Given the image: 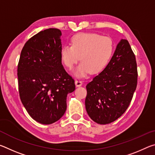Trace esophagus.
<instances>
[{"mask_svg":"<svg viewBox=\"0 0 155 155\" xmlns=\"http://www.w3.org/2000/svg\"><path fill=\"white\" fill-rule=\"evenodd\" d=\"M82 84H83L82 81H81L79 79H77V80L75 81V85H76V86H77V87H79V86L82 85Z\"/></svg>","mask_w":155,"mask_h":155,"instance_id":"34e87169","label":"esophagus"}]
</instances>
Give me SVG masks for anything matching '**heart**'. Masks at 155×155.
Masks as SVG:
<instances>
[{
    "mask_svg": "<svg viewBox=\"0 0 155 155\" xmlns=\"http://www.w3.org/2000/svg\"><path fill=\"white\" fill-rule=\"evenodd\" d=\"M115 51L114 40L109 36L94 33H79L71 38V46L66 44L60 52L64 64L72 69L79 59L82 61L74 74L83 77L91 72L98 74L109 65Z\"/></svg>",
    "mask_w": 155,
    "mask_h": 155,
    "instance_id": "b5f03b06",
    "label": "heart"
}]
</instances>
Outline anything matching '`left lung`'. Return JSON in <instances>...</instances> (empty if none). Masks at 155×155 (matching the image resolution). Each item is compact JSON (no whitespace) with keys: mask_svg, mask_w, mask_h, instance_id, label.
<instances>
[{"mask_svg":"<svg viewBox=\"0 0 155 155\" xmlns=\"http://www.w3.org/2000/svg\"><path fill=\"white\" fill-rule=\"evenodd\" d=\"M135 55L127 40L117 45L111 61L86 85L85 108L100 124L114 122L130 105L137 84Z\"/></svg>","mask_w":155,"mask_h":155,"instance_id":"8db88e82","label":"left lung"}]
</instances>
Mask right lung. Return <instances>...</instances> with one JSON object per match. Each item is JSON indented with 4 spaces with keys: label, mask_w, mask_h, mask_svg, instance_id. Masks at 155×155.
I'll use <instances>...</instances> for the list:
<instances>
[{
    "label": "right lung",
    "mask_w": 155,
    "mask_h": 155,
    "mask_svg": "<svg viewBox=\"0 0 155 155\" xmlns=\"http://www.w3.org/2000/svg\"><path fill=\"white\" fill-rule=\"evenodd\" d=\"M61 35L58 28L37 33L23 46L18 65L21 101L30 116L43 124L61 118L68 94L75 90L74 80L61 64Z\"/></svg>",
    "instance_id": "obj_1"
}]
</instances>
